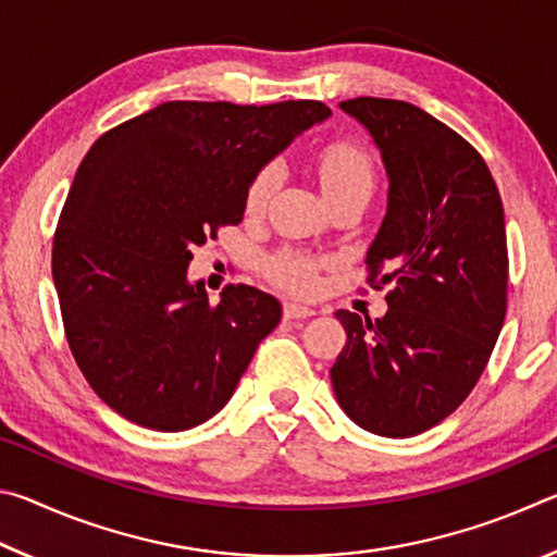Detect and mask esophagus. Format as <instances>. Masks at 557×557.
I'll return each mask as SVG.
<instances>
[{"label":"esophagus","instance_id":"1","mask_svg":"<svg viewBox=\"0 0 557 557\" xmlns=\"http://www.w3.org/2000/svg\"><path fill=\"white\" fill-rule=\"evenodd\" d=\"M282 314H285V319H309V317H314V309L295 305V301H285V307H282Z\"/></svg>","mask_w":557,"mask_h":557}]
</instances>
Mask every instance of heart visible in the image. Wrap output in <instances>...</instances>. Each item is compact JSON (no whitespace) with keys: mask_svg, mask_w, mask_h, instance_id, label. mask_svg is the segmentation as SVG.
I'll return each mask as SVG.
<instances>
[{"mask_svg":"<svg viewBox=\"0 0 557 557\" xmlns=\"http://www.w3.org/2000/svg\"><path fill=\"white\" fill-rule=\"evenodd\" d=\"M317 178L329 203H336L346 196L373 194L375 162L371 152L356 143H332L317 154ZM280 186V169L275 164L262 166L252 176L245 196V211L250 215L262 213L270 206ZM268 275L280 287L307 295L317 287V262L295 250H282L268 262Z\"/></svg>","mask_w":557,"mask_h":557,"instance_id":"1","label":"heart"}]
</instances>
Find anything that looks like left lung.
Returning <instances> with one entry per match:
<instances>
[{"label":"left lung","instance_id":"1","mask_svg":"<svg viewBox=\"0 0 557 557\" xmlns=\"http://www.w3.org/2000/svg\"><path fill=\"white\" fill-rule=\"evenodd\" d=\"M338 108L371 132L388 174V211L371 243L369 285L388 312L336 319V400L358 428L412 437L455 412L484 373L506 317L504 203L482 154L403 100Z\"/></svg>","mask_w":557,"mask_h":557}]
</instances>
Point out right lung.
<instances>
[{
    "mask_svg": "<svg viewBox=\"0 0 557 557\" xmlns=\"http://www.w3.org/2000/svg\"><path fill=\"white\" fill-rule=\"evenodd\" d=\"M324 102H162L106 132L75 172L53 235L51 272L65 338L98 398L159 432L213 418L280 301L228 285L211 305L188 282L191 248L238 225L248 186Z\"/></svg>",
    "mask_w": 557,
    "mask_h": 557,
    "instance_id": "obj_1",
    "label": "right lung"
}]
</instances>
